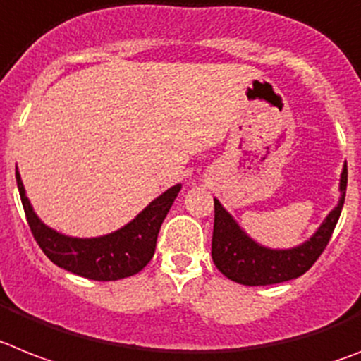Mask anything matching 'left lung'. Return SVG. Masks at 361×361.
<instances>
[{
    "instance_id": "left-lung-1",
    "label": "left lung",
    "mask_w": 361,
    "mask_h": 361,
    "mask_svg": "<svg viewBox=\"0 0 361 361\" xmlns=\"http://www.w3.org/2000/svg\"><path fill=\"white\" fill-rule=\"evenodd\" d=\"M347 192V164H343L340 178V201L334 210L325 217L322 226L314 232L309 241L294 248H267L255 243L248 233L237 224L223 204L214 199L215 219L214 237H212V257L214 263L228 279L248 286L276 285L290 281L303 276L323 254L336 223L340 219Z\"/></svg>"
}]
</instances>
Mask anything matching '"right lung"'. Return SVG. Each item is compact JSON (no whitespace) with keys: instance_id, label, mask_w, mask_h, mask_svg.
Wrapping results in <instances>:
<instances>
[{"instance_id":"1","label":"right lung","mask_w":361,"mask_h":361,"mask_svg":"<svg viewBox=\"0 0 361 361\" xmlns=\"http://www.w3.org/2000/svg\"><path fill=\"white\" fill-rule=\"evenodd\" d=\"M16 183L27 223L43 254L60 269L94 281L124 279L140 272L149 263L155 254L160 224L183 188L180 184H175L166 190L155 201H151L133 221H129L116 232L80 239L52 230L36 215L29 197L25 195V188L18 169Z\"/></svg>"}]
</instances>
